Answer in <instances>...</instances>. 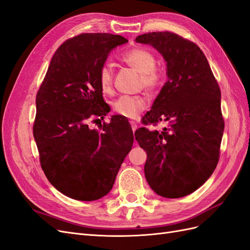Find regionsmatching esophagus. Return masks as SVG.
<instances>
[{
    "label": "esophagus",
    "instance_id": "34e87169",
    "mask_svg": "<svg viewBox=\"0 0 250 250\" xmlns=\"http://www.w3.org/2000/svg\"><path fill=\"white\" fill-rule=\"evenodd\" d=\"M130 125H131V128H132V130H133V131L137 130V128H138V124H137V122H134V121H130Z\"/></svg>",
    "mask_w": 250,
    "mask_h": 250
}]
</instances>
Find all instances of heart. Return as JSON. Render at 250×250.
I'll return each mask as SVG.
<instances>
[{
  "mask_svg": "<svg viewBox=\"0 0 250 250\" xmlns=\"http://www.w3.org/2000/svg\"><path fill=\"white\" fill-rule=\"evenodd\" d=\"M121 60L141 73L140 85L142 87L144 86L149 92H156L162 86L165 74L155 65L156 58L152 52L145 48L135 47L124 53ZM98 81L104 94L112 92L113 72L109 65L104 64L100 67ZM146 107V99L142 96H122L112 103V110L117 115L129 119L138 118Z\"/></svg>",
  "mask_w": 250,
  "mask_h": 250,
  "instance_id": "1",
  "label": "heart"
}]
</instances>
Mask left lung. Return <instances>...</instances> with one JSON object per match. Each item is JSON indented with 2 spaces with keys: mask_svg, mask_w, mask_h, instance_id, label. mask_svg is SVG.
I'll return each instance as SVG.
<instances>
[{
  "mask_svg": "<svg viewBox=\"0 0 250 250\" xmlns=\"http://www.w3.org/2000/svg\"><path fill=\"white\" fill-rule=\"evenodd\" d=\"M167 62L168 81L143 118L145 125L168 122L162 131L142 127L134 132L146 150L145 176L166 198L184 197L213 174L224 130L221 92L208 59L195 42L170 31L139 35Z\"/></svg>",
  "mask_w": 250,
  "mask_h": 250,
  "instance_id": "1",
  "label": "left lung"
}]
</instances>
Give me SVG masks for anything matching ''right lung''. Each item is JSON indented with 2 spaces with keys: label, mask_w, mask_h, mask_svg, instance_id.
<instances>
[{
  "label": "right lung",
  "mask_w": 250,
  "mask_h": 250,
  "mask_svg": "<svg viewBox=\"0 0 250 250\" xmlns=\"http://www.w3.org/2000/svg\"><path fill=\"white\" fill-rule=\"evenodd\" d=\"M125 42L109 33L71 37L56 50L37 90L33 135L41 167L70 198L93 201L106 195L132 147L131 126L121 116L99 130L88 127L109 111L98 75L108 53Z\"/></svg>",
  "instance_id": "obj_1"
}]
</instances>
